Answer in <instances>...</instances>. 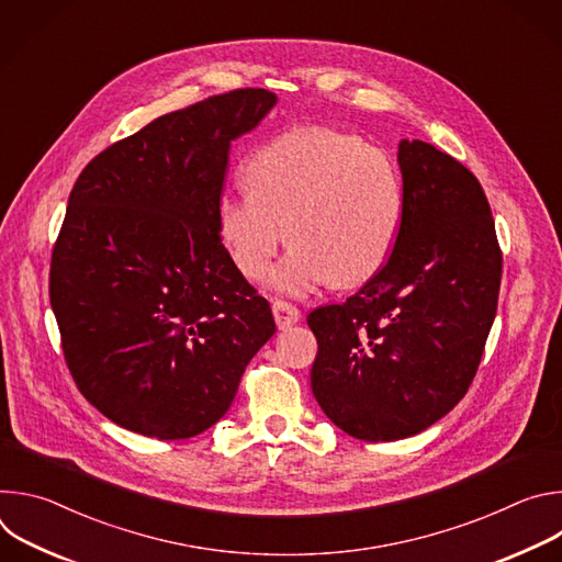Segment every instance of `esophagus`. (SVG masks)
I'll return each mask as SVG.
<instances>
[{
    "label": "esophagus",
    "instance_id": "esophagus-1",
    "mask_svg": "<svg viewBox=\"0 0 562 562\" xmlns=\"http://www.w3.org/2000/svg\"><path fill=\"white\" fill-rule=\"evenodd\" d=\"M271 308H273V317H276V325H278L280 329H286V327L295 325V323H297V319L302 317L300 308H297L295 304H291V302H284V300H273Z\"/></svg>",
    "mask_w": 562,
    "mask_h": 562
}]
</instances>
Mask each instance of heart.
<instances>
[{
    "instance_id": "1",
    "label": "heart",
    "mask_w": 562,
    "mask_h": 562,
    "mask_svg": "<svg viewBox=\"0 0 562 562\" xmlns=\"http://www.w3.org/2000/svg\"><path fill=\"white\" fill-rule=\"evenodd\" d=\"M249 193H222L217 235L235 269L260 280L284 233L293 247L269 282L304 293L331 280L353 286L391 256L405 217L393 157L358 135L295 126L260 146L243 171Z\"/></svg>"
}]
</instances>
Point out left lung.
I'll list each match as a JSON object with an SVG mask.
<instances>
[{"instance_id":"1","label":"left lung","mask_w":562,"mask_h":562,"mask_svg":"<svg viewBox=\"0 0 562 562\" xmlns=\"http://www.w3.org/2000/svg\"><path fill=\"white\" fill-rule=\"evenodd\" d=\"M405 217L389 260L347 302L319 306L311 389L367 442L409 438L467 393L496 317L503 254L487 195L458 159L403 139Z\"/></svg>"}]
</instances>
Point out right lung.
I'll list each match as a JSON object with an SVG mask.
<instances>
[{"label": "right lung", "instance_id": "right-lung-1", "mask_svg": "<svg viewBox=\"0 0 562 562\" xmlns=\"http://www.w3.org/2000/svg\"><path fill=\"white\" fill-rule=\"evenodd\" d=\"M276 102L237 89L157 117L95 155L68 195L48 280L61 351L82 395L128 431H206L276 334L215 222L233 139Z\"/></svg>", "mask_w": 562, "mask_h": 562}]
</instances>
